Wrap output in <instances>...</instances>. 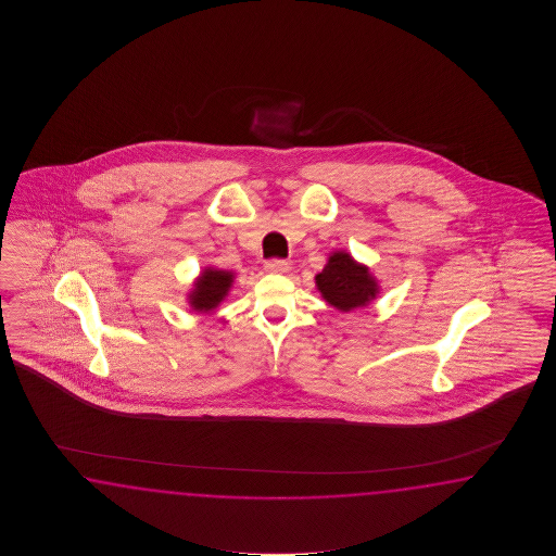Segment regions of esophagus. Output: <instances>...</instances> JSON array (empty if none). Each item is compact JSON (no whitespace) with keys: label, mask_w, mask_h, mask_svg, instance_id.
<instances>
[{"label":"esophagus","mask_w":556,"mask_h":556,"mask_svg":"<svg viewBox=\"0 0 556 556\" xmlns=\"http://www.w3.org/2000/svg\"><path fill=\"white\" fill-rule=\"evenodd\" d=\"M264 270L268 274H283L288 270V262L286 261H268L264 264Z\"/></svg>","instance_id":"34e87169"}]
</instances>
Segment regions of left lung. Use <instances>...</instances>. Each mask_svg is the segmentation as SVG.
Masks as SVG:
<instances>
[{"label": "left lung", "mask_w": 556, "mask_h": 556, "mask_svg": "<svg viewBox=\"0 0 556 556\" xmlns=\"http://www.w3.org/2000/svg\"><path fill=\"white\" fill-rule=\"evenodd\" d=\"M316 288L321 298L340 312L369 306L381 292L378 278L345 250L331 252L324 270L316 274Z\"/></svg>", "instance_id": "obj_1"}]
</instances>
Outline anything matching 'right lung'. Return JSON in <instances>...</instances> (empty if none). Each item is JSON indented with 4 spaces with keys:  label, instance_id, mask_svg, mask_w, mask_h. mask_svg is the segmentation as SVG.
Masks as SVG:
<instances>
[{
    "label": "right lung",
    "instance_id": "add662e5",
    "mask_svg": "<svg viewBox=\"0 0 556 556\" xmlns=\"http://www.w3.org/2000/svg\"><path fill=\"white\" fill-rule=\"evenodd\" d=\"M237 274L230 270H220L214 266H206L199 278L192 283V290L187 295V302L194 312H213L214 307L220 306V302L225 300L232 283H235Z\"/></svg>",
    "mask_w": 556,
    "mask_h": 556
}]
</instances>
